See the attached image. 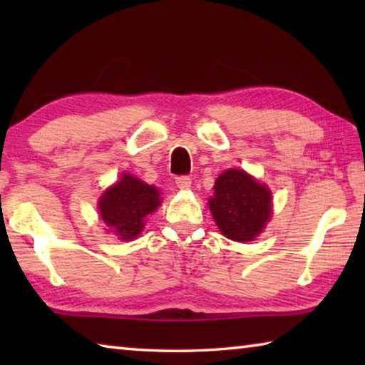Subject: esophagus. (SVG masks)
<instances>
[{
  "mask_svg": "<svg viewBox=\"0 0 365 365\" xmlns=\"http://www.w3.org/2000/svg\"><path fill=\"white\" fill-rule=\"evenodd\" d=\"M175 183L180 190H188L191 187V178L188 175H178L175 178Z\"/></svg>",
  "mask_w": 365,
  "mask_h": 365,
  "instance_id": "obj_1",
  "label": "esophagus"
}]
</instances>
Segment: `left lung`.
<instances>
[{
    "label": "left lung",
    "instance_id": "1",
    "mask_svg": "<svg viewBox=\"0 0 365 365\" xmlns=\"http://www.w3.org/2000/svg\"><path fill=\"white\" fill-rule=\"evenodd\" d=\"M209 207L220 232L233 242H251L270 217V191L245 170L230 169L214 185Z\"/></svg>",
    "mask_w": 365,
    "mask_h": 365
}]
</instances>
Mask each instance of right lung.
Returning <instances> with one entry per match:
<instances>
[{
  "label": "right lung",
  "mask_w": 365,
  "mask_h": 365,
  "mask_svg": "<svg viewBox=\"0 0 365 365\" xmlns=\"http://www.w3.org/2000/svg\"><path fill=\"white\" fill-rule=\"evenodd\" d=\"M160 205L159 191L145 182L123 174L114 187L101 196L100 212L110 230L120 240H133L143 228V219Z\"/></svg>",
  "instance_id": "1"
}]
</instances>
